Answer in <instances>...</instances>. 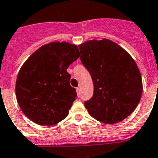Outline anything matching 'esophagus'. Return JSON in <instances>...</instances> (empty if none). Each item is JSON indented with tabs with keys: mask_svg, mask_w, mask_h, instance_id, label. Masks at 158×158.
<instances>
[{
	"mask_svg": "<svg viewBox=\"0 0 158 158\" xmlns=\"http://www.w3.org/2000/svg\"><path fill=\"white\" fill-rule=\"evenodd\" d=\"M76 93H77L78 96H80V88H79V87H77V88H76Z\"/></svg>",
	"mask_w": 158,
	"mask_h": 158,
	"instance_id": "esophagus-1",
	"label": "esophagus"
}]
</instances>
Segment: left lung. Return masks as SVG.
I'll return each instance as SVG.
<instances>
[{
    "instance_id": "8db88e82",
    "label": "left lung",
    "mask_w": 158,
    "mask_h": 158,
    "mask_svg": "<svg viewBox=\"0 0 158 158\" xmlns=\"http://www.w3.org/2000/svg\"><path fill=\"white\" fill-rule=\"evenodd\" d=\"M79 48L94 86L93 97L84 102L89 113L107 124L123 120L137 106L143 91L136 62L109 39L88 41Z\"/></svg>"
}]
</instances>
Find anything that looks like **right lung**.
I'll use <instances>...</instances> for the list:
<instances>
[{"label": "right lung", "mask_w": 158, "mask_h": 158, "mask_svg": "<svg viewBox=\"0 0 158 158\" xmlns=\"http://www.w3.org/2000/svg\"><path fill=\"white\" fill-rule=\"evenodd\" d=\"M79 57L78 47L51 42L35 52L23 64L16 81L21 111L37 124L52 126L69 114L77 93L70 85L67 69Z\"/></svg>", "instance_id": "1"}]
</instances>
